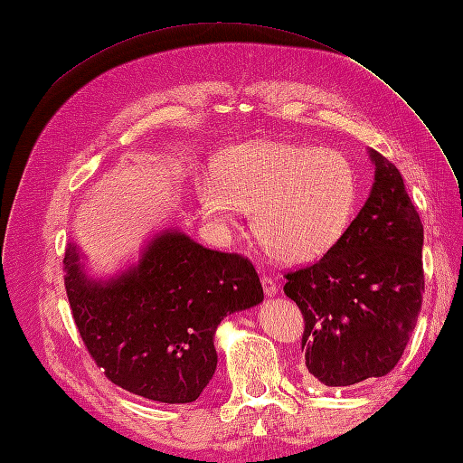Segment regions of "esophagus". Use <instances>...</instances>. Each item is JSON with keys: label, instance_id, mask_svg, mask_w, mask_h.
Masks as SVG:
<instances>
[{"label": "esophagus", "instance_id": "esophagus-1", "mask_svg": "<svg viewBox=\"0 0 463 463\" xmlns=\"http://www.w3.org/2000/svg\"><path fill=\"white\" fill-rule=\"evenodd\" d=\"M260 284H262V289H264V293H266V296H269V298H274L276 293H278V288H276L272 278L262 276V278H260Z\"/></svg>", "mask_w": 463, "mask_h": 463}]
</instances>
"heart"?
Here are the masks:
<instances>
[{"mask_svg": "<svg viewBox=\"0 0 463 463\" xmlns=\"http://www.w3.org/2000/svg\"><path fill=\"white\" fill-rule=\"evenodd\" d=\"M206 218L222 233L253 216L274 260L313 262L342 241L355 214L359 174L345 154L303 143H249L223 152L216 174L197 177Z\"/></svg>", "mask_w": 463, "mask_h": 463, "instance_id": "heart-1", "label": "heart"}]
</instances>
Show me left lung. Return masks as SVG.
Wrapping results in <instances>:
<instances>
[{"label":"left lung","instance_id":"left-lung-1","mask_svg":"<svg viewBox=\"0 0 463 463\" xmlns=\"http://www.w3.org/2000/svg\"><path fill=\"white\" fill-rule=\"evenodd\" d=\"M374 184L342 241L286 274L305 318V365L325 386H352L396 367L421 311L423 223L398 167L369 150Z\"/></svg>","mask_w":463,"mask_h":463}]
</instances>
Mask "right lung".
I'll return each mask as SVG.
<instances>
[{"instance_id": "add662e5", "label": "right lung", "mask_w": 463, "mask_h": 463, "mask_svg": "<svg viewBox=\"0 0 463 463\" xmlns=\"http://www.w3.org/2000/svg\"><path fill=\"white\" fill-rule=\"evenodd\" d=\"M80 259L69 243L65 289L82 342L111 383L152 402L197 400L216 371L218 325L264 299L247 259L179 230L152 235L138 262L108 279Z\"/></svg>"}]
</instances>
